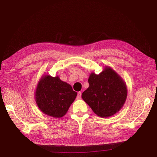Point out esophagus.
Wrapping results in <instances>:
<instances>
[{"instance_id":"1","label":"esophagus","mask_w":157,"mask_h":157,"mask_svg":"<svg viewBox=\"0 0 157 157\" xmlns=\"http://www.w3.org/2000/svg\"><path fill=\"white\" fill-rule=\"evenodd\" d=\"M81 95H82V93L79 92H78V94H77V99H81Z\"/></svg>"}]
</instances>
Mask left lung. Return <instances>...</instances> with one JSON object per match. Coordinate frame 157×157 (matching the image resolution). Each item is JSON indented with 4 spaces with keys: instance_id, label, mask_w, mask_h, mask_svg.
I'll list each match as a JSON object with an SVG mask.
<instances>
[{
    "instance_id": "8db88e82",
    "label": "left lung",
    "mask_w": 157,
    "mask_h": 157,
    "mask_svg": "<svg viewBox=\"0 0 157 157\" xmlns=\"http://www.w3.org/2000/svg\"><path fill=\"white\" fill-rule=\"evenodd\" d=\"M88 83L82 98L98 116L111 117L124 105L128 94L126 84L111 67L105 66L99 75L91 73Z\"/></svg>"
}]
</instances>
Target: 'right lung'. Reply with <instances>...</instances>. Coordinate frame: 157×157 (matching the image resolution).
<instances>
[{
    "label": "right lung",
    "instance_id": "1",
    "mask_svg": "<svg viewBox=\"0 0 157 157\" xmlns=\"http://www.w3.org/2000/svg\"><path fill=\"white\" fill-rule=\"evenodd\" d=\"M77 95L71 85L62 81L59 76L53 77L45 75L37 84L35 99L42 113L54 118H61L67 113Z\"/></svg>",
    "mask_w": 157,
    "mask_h": 157
}]
</instances>
